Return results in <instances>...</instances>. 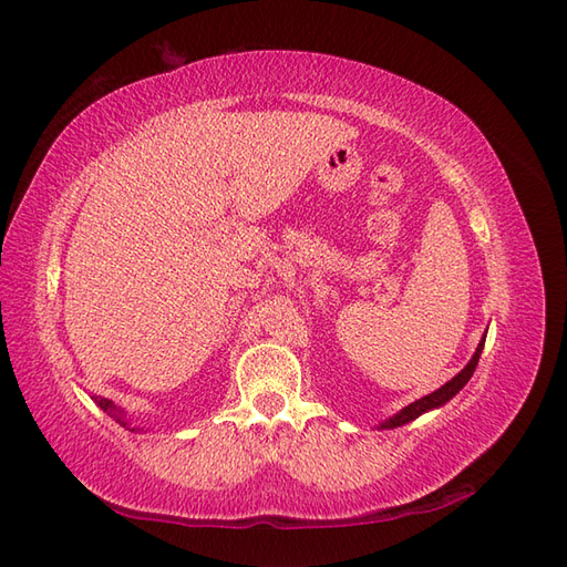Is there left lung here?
I'll return each mask as SVG.
<instances>
[{
	"instance_id": "8db88e82",
	"label": "left lung",
	"mask_w": 567,
	"mask_h": 567,
	"mask_svg": "<svg viewBox=\"0 0 567 567\" xmlns=\"http://www.w3.org/2000/svg\"><path fill=\"white\" fill-rule=\"evenodd\" d=\"M483 348H485V336H483V340H480V346H477V350H475V354L471 357V362L463 367L452 381H447L444 383L440 390H435V392H431V394H425V398H421V400H416V402H411L409 406H404L402 411H398V414H394L392 419H388V421H383L381 423V427H400V425H404V423H409V421H414V419H419L421 414H425V411H431V409H437V406H442V404H447L454 394L466 385L468 381H471V375H473V371H475V367H477V359H480V354H483Z\"/></svg>"
}]
</instances>
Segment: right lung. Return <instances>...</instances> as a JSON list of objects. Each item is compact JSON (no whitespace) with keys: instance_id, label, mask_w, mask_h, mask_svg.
<instances>
[{"instance_id":"add662e5","label":"right lung","mask_w":567,"mask_h":567,"mask_svg":"<svg viewBox=\"0 0 567 567\" xmlns=\"http://www.w3.org/2000/svg\"><path fill=\"white\" fill-rule=\"evenodd\" d=\"M101 409H104L106 411V414L109 416H113L120 425H127V421H125V414H123V411H120L111 400H106V398H92ZM130 431H140V427H130Z\"/></svg>"}]
</instances>
